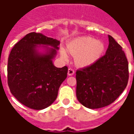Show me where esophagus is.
<instances>
[{"mask_svg":"<svg viewBox=\"0 0 134 134\" xmlns=\"http://www.w3.org/2000/svg\"><path fill=\"white\" fill-rule=\"evenodd\" d=\"M67 74H68V75L69 76L74 75V69H72L71 68H69V69H68V72H67Z\"/></svg>","mask_w":134,"mask_h":134,"instance_id":"1","label":"esophagus"}]
</instances>
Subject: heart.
Returning a JSON list of instances; mask_svg holds the SVG:
<instances>
[{
	"mask_svg": "<svg viewBox=\"0 0 134 134\" xmlns=\"http://www.w3.org/2000/svg\"><path fill=\"white\" fill-rule=\"evenodd\" d=\"M67 49L75 56L74 62L78 67H87L99 60L105 50V45L102 41L94 40L92 37L82 36L70 41L67 44ZM60 56L65 60L69 58L63 48L60 49Z\"/></svg>",
	"mask_w": 134,
	"mask_h": 134,
	"instance_id": "obj_1",
	"label": "heart"
}]
</instances>
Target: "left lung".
<instances>
[{
	"label": "left lung",
	"mask_w": 134,
	"mask_h": 134,
	"mask_svg": "<svg viewBox=\"0 0 134 134\" xmlns=\"http://www.w3.org/2000/svg\"><path fill=\"white\" fill-rule=\"evenodd\" d=\"M106 54L91 66L76 71V97L86 108L110 105L127 87L128 61L122 48L110 35Z\"/></svg>",
	"instance_id": "8db88e82"
}]
</instances>
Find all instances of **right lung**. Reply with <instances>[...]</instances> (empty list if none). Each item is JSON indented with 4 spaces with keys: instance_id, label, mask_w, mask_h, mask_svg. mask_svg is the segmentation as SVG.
Masks as SVG:
<instances>
[{
    "instance_id": "obj_1",
    "label": "right lung",
    "mask_w": 134,
    "mask_h": 134,
    "mask_svg": "<svg viewBox=\"0 0 134 134\" xmlns=\"http://www.w3.org/2000/svg\"><path fill=\"white\" fill-rule=\"evenodd\" d=\"M60 41L30 32L14 45L8 58L7 81L11 93L28 108L42 110L56 99L67 67L58 68L53 60Z\"/></svg>"
}]
</instances>
